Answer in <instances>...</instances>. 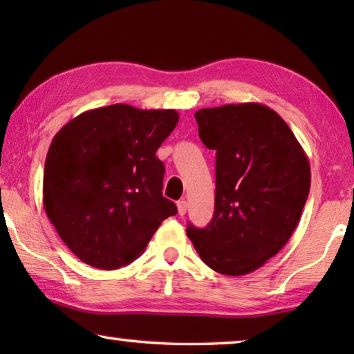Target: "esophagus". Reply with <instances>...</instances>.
I'll use <instances>...</instances> for the list:
<instances>
[{
	"instance_id": "esophagus-1",
	"label": "esophagus",
	"mask_w": 354,
	"mask_h": 354,
	"mask_svg": "<svg viewBox=\"0 0 354 354\" xmlns=\"http://www.w3.org/2000/svg\"><path fill=\"white\" fill-rule=\"evenodd\" d=\"M178 212L179 215H185V212H187V201L185 200L178 201Z\"/></svg>"
}]
</instances>
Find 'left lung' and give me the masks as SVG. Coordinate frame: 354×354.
I'll return each instance as SVG.
<instances>
[{"mask_svg": "<svg viewBox=\"0 0 354 354\" xmlns=\"http://www.w3.org/2000/svg\"><path fill=\"white\" fill-rule=\"evenodd\" d=\"M198 136L215 149V209L206 227L187 226L203 262L227 277L262 267L284 247L310 187L308 156L287 123L259 103L195 112Z\"/></svg>", "mask_w": 354, "mask_h": 354, "instance_id": "8db88e82", "label": "left lung"}]
</instances>
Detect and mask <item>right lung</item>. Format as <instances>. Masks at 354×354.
<instances>
[{
    "label": "right lung",
    "mask_w": 354,
    "mask_h": 354,
    "mask_svg": "<svg viewBox=\"0 0 354 354\" xmlns=\"http://www.w3.org/2000/svg\"><path fill=\"white\" fill-rule=\"evenodd\" d=\"M178 120L173 109L112 104L81 113L55 136L45 160L44 207L87 266H128L178 212L162 196L165 169L156 158Z\"/></svg>",
    "instance_id": "1"
}]
</instances>
